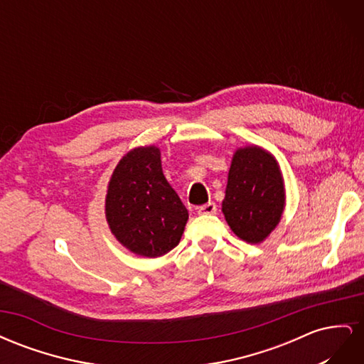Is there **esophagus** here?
Listing matches in <instances>:
<instances>
[{
	"instance_id": "34e87169",
	"label": "esophagus",
	"mask_w": 364,
	"mask_h": 364,
	"mask_svg": "<svg viewBox=\"0 0 364 364\" xmlns=\"http://www.w3.org/2000/svg\"><path fill=\"white\" fill-rule=\"evenodd\" d=\"M197 213H199L200 215H213V214L217 213V206H215L214 202H209V203L200 206L199 211H197Z\"/></svg>"
}]
</instances>
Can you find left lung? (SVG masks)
<instances>
[{"label": "left lung", "instance_id": "1", "mask_svg": "<svg viewBox=\"0 0 364 364\" xmlns=\"http://www.w3.org/2000/svg\"><path fill=\"white\" fill-rule=\"evenodd\" d=\"M284 208L285 185L277 158L259 146L237 149L222 202L232 232L246 243L259 245L279 225Z\"/></svg>", "mask_w": 364, "mask_h": 364}]
</instances>
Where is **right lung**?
<instances>
[{
  "label": "right lung",
  "mask_w": 364,
  "mask_h": 364,
  "mask_svg": "<svg viewBox=\"0 0 364 364\" xmlns=\"http://www.w3.org/2000/svg\"><path fill=\"white\" fill-rule=\"evenodd\" d=\"M105 213L112 235L135 255L158 258L179 245L188 211L165 179L159 147H135L119 159Z\"/></svg>",
  "instance_id": "1"
}]
</instances>
